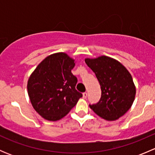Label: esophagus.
I'll list each match as a JSON object with an SVG mask.
<instances>
[{
  "label": "esophagus",
  "instance_id": "esophagus-1",
  "mask_svg": "<svg viewBox=\"0 0 155 155\" xmlns=\"http://www.w3.org/2000/svg\"><path fill=\"white\" fill-rule=\"evenodd\" d=\"M87 97V93H86V92H84L83 94H82V97L84 98V99H86Z\"/></svg>",
  "mask_w": 155,
  "mask_h": 155
}]
</instances>
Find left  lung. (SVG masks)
Returning a JSON list of instances; mask_svg holds the SVG:
<instances>
[{"mask_svg": "<svg viewBox=\"0 0 155 155\" xmlns=\"http://www.w3.org/2000/svg\"><path fill=\"white\" fill-rule=\"evenodd\" d=\"M85 61L95 73L101 88L99 102L89 107L104 119H118L129 110L135 98L136 87L130 73L119 61L107 56Z\"/></svg>", "mask_w": 155, "mask_h": 155, "instance_id": "left-lung-1", "label": "left lung"}]
</instances>
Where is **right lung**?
I'll return each instance as SVG.
<instances>
[{
    "label": "right lung",
    "mask_w": 155,
    "mask_h": 155,
    "mask_svg": "<svg viewBox=\"0 0 155 155\" xmlns=\"http://www.w3.org/2000/svg\"><path fill=\"white\" fill-rule=\"evenodd\" d=\"M74 60L66 53L46 57L31 73L28 92L34 109L48 121L64 117L82 94L76 89L77 78L71 73Z\"/></svg>",
    "instance_id": "1"
}]
</instances>
